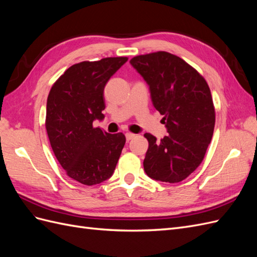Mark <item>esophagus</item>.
<instances>
[{
    "label": "esophagus",
    "mask_w": 257,
    "mask_h": 257,
    "mask_svg": "<svg viewBox=\"0 0 257 257\" xmlns=\"http://www.w3.org/2000/svg\"><path fill=\"white\" fill-rule=\"evenodd\" d=\"M125 137H126V141L130 142L131 139H133V138L135 137V134H133V133H126V134H125Z\"/></svg>",
    "instance_id": "34e87169"
}]
</instances>
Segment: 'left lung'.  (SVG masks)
Listing matches in <instances>:
<instances>
[{"mask_svg": "<svg viewBox=\"0 0 257 257\" xmlns=\"http://www.w3.org/2000/svg\"><path fill=\"white\" fill-rule=\"evenodd\" d=\"M130 63L149 84L153 106L164 115L168 133L161 142L144 135L149 143L145 172L154 180L180 182L203 162L213 135L215 111L209 85L195 68L166 51L137 56Z\"/></svg>", "mask_w": 257, "mask_h": 257, "instance_id": "left-lung-1", "label": "left lung"}]
</instances>
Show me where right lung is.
<instances>
[{
    "mask_svg": "<svg viewBox=\"0 0 257 257\" xmlns=\"http://www.w3.org/2000/svg\"><path fill=\"white\" fill-rule=\"evenodd\" d=\"M126 61L116 57L74 64L49 92L45 125L52 151L66 175L84 185L109 179L125 145L122 133H107L93 121L104 119V88Z\"/></svg>",
    "mask_w": 257,
    "mask_h": 257,
    "instance_id": "right-lung-1",
    "label": "right lung"
}]
</instances>
